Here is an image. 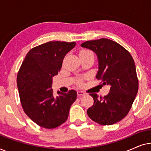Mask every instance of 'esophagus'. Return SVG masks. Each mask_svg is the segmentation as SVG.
I'll list each match as a JSON object with an SVG mask.
<instances>
[{
	"label": "esophagus",
	"instance_id": "esophagus-1",
	"mask_svg": "<svg viewBox=\"0 0 151 151\" xmlns=\"http://www.w3.org/2000/svg\"><path fill=\"white\" fill-rule=\"evenodd\" d=\"M77 93L78 96H84V95H85V93L84 91H78Z\"/></svg>",
	"mask_w": 151,
	"mask_h": 151
}]
</instances>
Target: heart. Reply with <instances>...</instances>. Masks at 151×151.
I'll return each instance as SVG.
<instances>
[{"instance_id": "heart-1", "label": "heart", "mask_w": 151, "mask_h": 151, "mask_svg": "<svg viewBox=\"0 0 151 151\" xmlns=\"http://www.w3.org/2000/svg\"><path fill=\"white\" fill-rule=\"evenodd\" d=\"M92 53V52L91 51H89V50H86V49H83V50H82L81 52H80V54H83V53ZM78 83H79L80 84H81L82 82H81V81H79V82H78Z\"/></svg>"}]
</instances>
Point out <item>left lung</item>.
I'll use <instances>...</instances> for the list:
<instances>
[{
	"mask_svg": "<svg viewBox=\"0 0 151 151\" xmlns=\"http://www.w3.org/2000/svg\"><path fill=\"white\" fill-rule=\"evenodd\" d=\"M82 47L96 53L99 70L96 78L111 86L104 97L91 93L93 105L87 110L88 116L101 125H111L127 116L138 91L135 62L124 47L107 38L86 41Z\"/></svg>",
	"mask_w": 151,
	"mask_h": 151,
	"instance_id": "1",
	"label": "left lung"
}]
</instances>
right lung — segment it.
Instances as JSON below:
<instances>
[{"mask_svg":"<svg viewBox=\"0 0 151 151\" xmlns=\"http://www.w3.org/2000/svg\"><path fill=\"white\" fill-rule=\"evenodd\" d=\"M74 42L50 41L27 53L17 75V86L24 112L45 129H54L67 121L77 92L58 91L53 97L52 78L58 75L65 55L74 48Z\"/></svg>","mask_w":151,"mask_h":151,"instance_id":"obj_1","label":"right lung"}]
</instances>
